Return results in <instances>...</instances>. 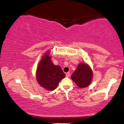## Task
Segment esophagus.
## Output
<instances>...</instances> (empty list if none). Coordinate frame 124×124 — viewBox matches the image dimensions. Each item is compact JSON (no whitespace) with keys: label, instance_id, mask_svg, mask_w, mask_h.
I'll return each mask as SVG.
<instances>
[{"label":"esophagus","instance_id":"obj_1","mask_svg":"<svg viewBox=\"0 0 124 124\" xmlns=\"http://www.w3.org/2000/svg\"><path fill=\"white\" fill-rule=\"evenodd\" d=\"M65 75H66V77H69L70 75V73L69 72H67V73H66Z\"/></svg>","mask_w":124,"mask_h":124}]
</instances>
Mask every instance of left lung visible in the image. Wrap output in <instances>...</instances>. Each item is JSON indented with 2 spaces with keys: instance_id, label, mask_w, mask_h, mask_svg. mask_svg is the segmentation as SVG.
I'll list each match as a JSON object with an SVG mask.
<instances>
[{
  "instance_id": "obj_1",
  "label": "left lung",
  "mask_w": 124,
  "mask_h": 124,
  "mask_svg": "<svg viewBox=\"0 0 124 124\" xmlns=\"http://www.w3.org/2000/svg\"><path fill=\"white\" fill-rule=\"evenodd\" d=\"M93 76V70L87 64L81 62L72 74L71 78L79 87L85 88L91 84Z\"/></svg>"
}]
</instances>
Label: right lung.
<instances>
[{"mask_svg":"<svg viewBox=\"0 0 124 124\" xmlns=\"http://www.w3.org/2000/svg\"><path fill=\"white\" fill-rule=\"evenodd\" d=\"M50 55V51H47L42 56L37 69L36 79L41 87L52 91L65 77V74L60 66L54 65Z\"/></svg>","mask_w":124,"mask_h":124,"instance_id":"right-lung-1","label":"right lung"}]
</instances>
